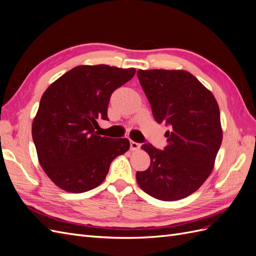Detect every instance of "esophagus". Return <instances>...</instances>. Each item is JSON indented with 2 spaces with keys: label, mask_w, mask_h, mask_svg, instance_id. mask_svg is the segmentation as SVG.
I'll return each instance as SVG.
<instances>
[{
  "label": "esophagus",
  "mask_w": 256,
  "mask_h": 256,
  "mask_svg": "<svg viewBox=\"0 0 256 256\" xmlns=\"http://www.w3.org/2000/svg\"><path fill=\"white\" fill-rule=\"evenodd\" d=\"M140 147H141V144H138V143L134 142V141H130V150H134V152L138 150H140Z\"/></svg>",
  "instance_id": "esophagus-1"
}]
</instances>
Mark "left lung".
Returning a JSON list of instances; mask_svg holds the SVG:
<instances>
[{"label": "left lung", "mask_w": 256, "mask_h": 256, "mask_svg": "<svg viewBox=\"0 0 256 256\" xmlns=\"http://www.w3.org/2000/svg\"><path fill=\"white\" fill-rule=\"evenodd\" d=\"M138 78L157 122L171 126L168 145L141 148L150 168L136 172L140 188L150 196L171 202L196 192L212 172L223 131L219 106L212 92L186 70H138Z\"/></svg>", "instance_id": "8db88e82"}]
</instances>
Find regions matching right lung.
<instances>
[{"mask_svg":"<svg viewBox=\"0 0 256 256\" xmlns=\"http://www.w3.org/2000/svg\"><path fill=\"white\" fill-rule=\"evenodd\" d=\"M134 68L80 65L44 90L32 124L38 161L58 188L82 193L102 184L111 162L130 147L128 138L98 136L108 120L112 92L132 79Z\"/></svg>","mask_w":256,"mask_h":256,"instance_id":"obj_1","label":"right lung"}]
</instances>
